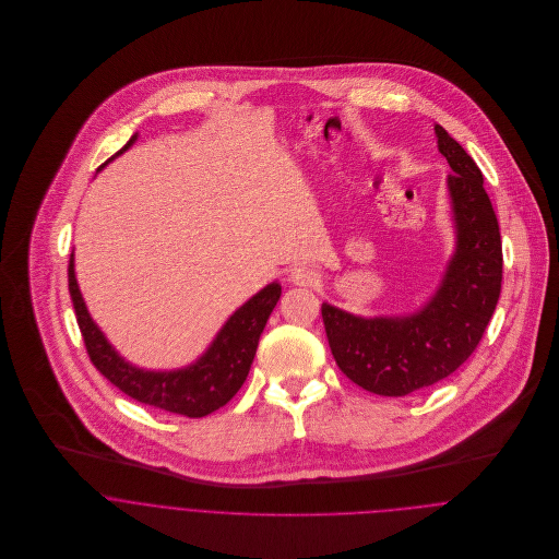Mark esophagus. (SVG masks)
<instances>
[{
	"mask_svg": "<svg viewBox=\"0 0 559 559\" xmlns=\"http://www.w3.org/2000/svg\"><path fill=\"white\" fill-rule=\"evenodd\" d=\"M288 280L295 284V286H312L317 282V273L306 266V264H297L290 269L288 273Z\"/></svg>",
	"mask_w": 559,
	"mask_h": 559,
	"instance_id": "obj_1",
	"label": "esophagus"
}]
</instances>
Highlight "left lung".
I'll return each mask as SVG.
<instances>
[{"mask_svg":"<svg viewBox=\"0 0 559 559\" xmlns=\"http://www.w3.org/2000/svg\"><path fill=\"white\" fill-rule=\"evenodd\" d=\"M439 153L450 163L448 195L454 253L437 290L413 312L359 317L322 304L326 340L340 370L366 392L406 396L461 368L484 335L501 293V237L476 160L435 124Z\"/></svg>","mask_w":559,"mask_h":559,"instance_id":"left-lung-1","label":"left lung"}]
</instances>
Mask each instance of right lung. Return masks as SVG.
I'll return each mask as SVG.
<instances>
[{
    "mask_svg": "<svg viewBox=\"0 0 559 559\" xmlns=\"http://www.w3.org/2000/svg\"><path fill=\"white\" fill-rule=\"evenodd\" d=\"M135 140L138 133L124 144V148H120L100 167L127 153L135 144ZM69 293L75 306L87 355L107 381H111L120 392L138 402L187 417H204L230 402L245 383L258 348L260 333L264 331L266 320L280 301L282 286L280 282H271L262 290H258L224 322L209 348L193 364L174 370L140 368L127 361L111 346L100 326L90 317L81 297L75 275V251L71 253L69 262Z\"/></svg>",
    "mask_w": 559,
    "mask_h": 559,
    "instance_id": "obj_1",
    "label": "right lung"
}]
</instances>
